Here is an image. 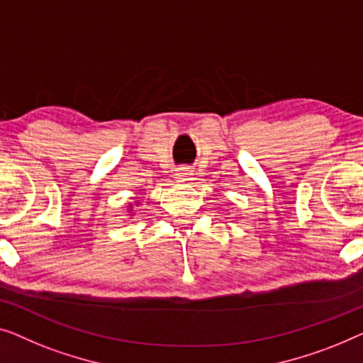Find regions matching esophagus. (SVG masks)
<instances>
[{
    "mask_svg": "<svg viewBox=\"0 0 363 363\" xmlns=\"http://www.w3.org/2000/svg\"><path fill=\"white\" fill-rule=\"evenodd\" d=\"M174 176H176L177 181H189L194 176V171L191 169V167L182 166V167H177Z\"/></svg>",
    "mask_w": 363,
    "mask_h": 363,
    "instance_id": "obj_1",
    "label": "esophagus"
}]
</instances>
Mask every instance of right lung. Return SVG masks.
Masks as SVG:
<instances>
[{
	"mask_svg": "<svg viewBox=\"0 0 363 363\" xmlns=\"http://www.w3.org/2000/svg\"><path fill=\"white\" fill-rule=\"evenodd\" d=\"M138 203H140V202H136V206H138ZM130 211H133V206H130Z\"/></svg>",
	"mask_w": 363,
	"mask_h": 363,
	"instance_id": "add662e5",
	"label": "right lung"
}]
</instances>
